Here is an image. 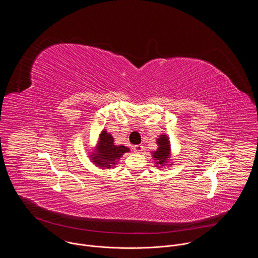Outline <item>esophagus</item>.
Listing matches in <instances>:
<instances>
[{
  "label": "esophagus",
  "mask_w": 258,
  "mask_h": 258,
  "mask_svg": "<svg viewBox=\"0 0 258 258\" xmlns=\"http://www.w3.org/2000/svg\"><path fill=\"white\" fill-rule=\"evenodd\" d=\"M144 150V147L142 145H136L134 146V151L137 153H141Z\"/></svg>",
  "instance_id": "obj_1"
}]
</instances>
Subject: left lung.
Segmentation results:
<instances>
[{"label":"left lung","mask_w":258,"mask_h":258,"mask_svg":"<svg viewBox=\"0 0 258 258\" xmlns=\"http://www.w3.org/2000/svg\"><path fill=\"white\" fill-rule=\"evenodd\" d=\"M158 148L156 151L152 152L156 166H164L169 161L170 156V143L166 135H161L157 139Z\"/></svg>","instance_id":"left-lung-1"}]
</instances>
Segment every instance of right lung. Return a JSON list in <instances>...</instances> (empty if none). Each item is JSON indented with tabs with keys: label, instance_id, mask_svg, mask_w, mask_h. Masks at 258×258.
<instances>
[{
	"label": "right lung",
	"instance_id": "add662e5",
	"mask_svg": "<svg viewBox=\"0 0 258 258\" xmlns=\"http://www.w3.org/2000/svg\"><path fill=\"white\" fill-rule=\"evenodd\" d=\"M126 152H130L127 147L115 145L113 137L104 130L100 134L98 145L93 155L90 157L96 165L108 169L113 167L117 163V160Z\"/></svg>",
	"mask_w": 258,
	"mask_h": 258
}]
</instances>
